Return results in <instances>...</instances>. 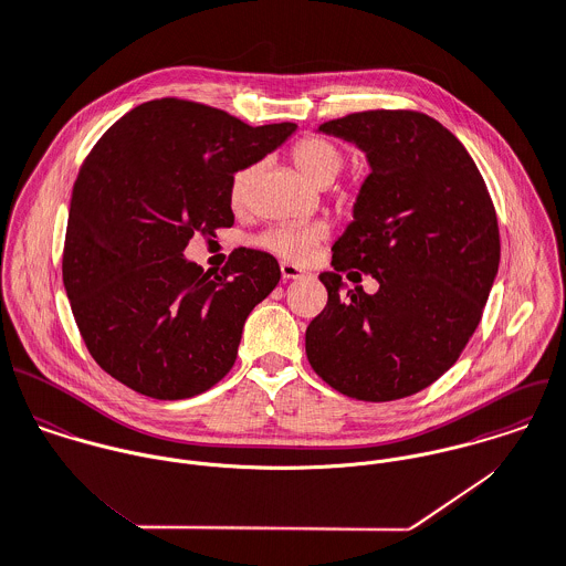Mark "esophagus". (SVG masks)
<instances>
[{"label": "esophagus", "instance_id": "34e87169", "mask_svg": "<svg viewBox=\"0 0 566 566\" xmlns=\"http://www.w3.org/2000/svg\"><path fill=\"white\" fill-rule=\"evenodd\" d=\"M281 276H283L285 281H290V279H301V276H303V270H298L294 263H281Z\"/></svg>", "mask_w": 566, "mask_h": 566}]
</instances>
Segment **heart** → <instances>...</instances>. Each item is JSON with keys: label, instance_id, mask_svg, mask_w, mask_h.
I'll list each match as a JSON object with an SVG mask.
<instances>
[{"label": "heart", "instance_id": "heart-1", "mask_svg": "<svg viewBox=\"0 0 566 566\" xmlns=\"http://www.w3.org/2000/svg\"><path fill=\"white\" fill-rule=\"evenodd\" d=\"M292 163L310 185L327 187L343 169V151L327 138L307 136L294 145ZM254 174V165L234 174L230 185L232 201H241L245 197ZM323 237V226H276L259 237V245L285 261L305 263Z\"/></svg>", "mask_w": 566, "mask_h": 566}]
</instances>
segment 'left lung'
<instances>
[{
  "instance_id": "obj_1",
  "label": "left lung",
  "mask_w": 566,
  "mask_h": 566,
  "mask_svg": "<svg viewBox=\"0 0 566 566\" xmlns=\"http://www.w3.org/2000/svg\"><path fill=\"white\" fill-rule=\"evenodd\" d=\"M358 147L371 174L323 272L327 307L305 332L312 369L365 401L408 397L443 376L494 285L496 210L465 147L419 112H360L318 127ZM371 273L376 295L339 276Z\"/></svg>"
}]
</instances>
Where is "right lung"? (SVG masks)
Instances as JSON below:
<instances>
[{
	"instance_id": "right-lung-1",
	"label": "right lung",
	"mask_w": 566,
	"mask_h": 566,
	"mask_svg": "<svg viewBox=\"0 0 566 566\" xmlns=\"http://www.w3.org/2000/svg\"><path fill=\"white\" fill-rule=\"evenodd\" d=\"M294 132V123L250 127L163 98L98 140L70 199L63 285L103 371L154 399H185L232 369L243 323L276 287L279 263L243 248L212 274L185 250L195 232L234 223V174Z\"/></svg>"
}]
</instances>
